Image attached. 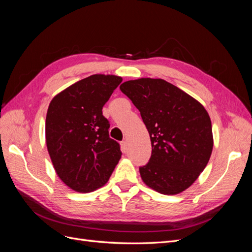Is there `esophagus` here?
Wrapping results in <instances>:
<instances>
[{"instance_id":"esophagus-1","label":"esophagus","mask_w":252,"mask_h":252,"mask_svg":"<svg viewBox=\"0 0 252 252\" xmlns=\"http://www.w3.org/2000/svg\"><path fill=\"white\" fill-rule=\"evenodd\" d=\"M121 148H122V151H123V152L127 151V142L126 141L121 142Z\"/></svg>"}]
</instances>
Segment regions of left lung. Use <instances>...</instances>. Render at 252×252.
I'll return each mask as SVG.
<instances>
[{
  "label": "left lung",
  "instance_id": "obj_1",
  "mask_svg": "<svg viewBox=\"0 0 252 252\" xmlns=\"http://www.w3.org/2000/svg\"><path fill=\"white\" fill-rule=\"evenodd\" d=\"M122 93L141 112L151 141L143 182L163 194L184 191L199 178L213 147L211 121L204 106L162 79L124 82Z\"/></svg>",
  "mask_w": 252,
  "mask_h": 252
}]
</instances>
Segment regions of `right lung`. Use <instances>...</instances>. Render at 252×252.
Here are the masks:
<instances>
[{
    "label": "right lung",
    "mask_w": 252,
    "mask_h": 252,
    "mask_svg": "<svg viewBox=\"0 0 252 252\" xmlns=\"http://www.w3.org/2000/svg\"><path fill=\"white\" fill-rule=\"evenodd\" d=\"M122 82L117 75L94 74L52 98L46 116V144L59 178L78 192L102 187L122 152L109 138L103 106Z\"/></svg>",
    "instance_id": "1"
}]
</instances>
